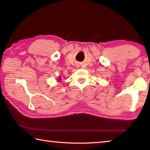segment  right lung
<instances>
[{"label": "right lung", "mask_w": 150, "mask_h": 150, "mask_svg": "<svg viewBox=\"0 0 150 150\" xmlns=\"http://www.w3.org/2000/svg\"><path fill=\"white\" fill-rule=\"evenodd\" d=\"M60 79H59V81H60Z\"/></svg>", "instance_id": "right-lung-1"}]
</instances>
